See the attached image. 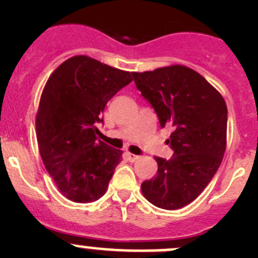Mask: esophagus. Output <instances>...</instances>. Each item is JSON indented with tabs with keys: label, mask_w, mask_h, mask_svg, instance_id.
Returning <instances> with one entry per match:
<instances>
[{
	"label": "esophagus",
	"mask_w": 258,
	"mask_h": 258,
	"mask_svg": "<svg viewBox=\"0 0 258 258\" xmlns=\"http://www.w3.org/2000/svg\"><path fill=\"white\" fill-rule=\"evenodd\" d=\"M127 157H128V160L131 161V162H135V161H137L140 158V156L137 155H134V153H127Z\"/></svg>",
	"instance_id": "1"
}]
</instances>
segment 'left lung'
Here are the masks:
<instances>
[{
	"label": "left lung",
	"mask_w": 258,
	"mask_h": 258,
	"mask_svg": "<svg viewBox=\"0 0 258 258\" xmlns=\"http://www.w3.org/2000/svg\"><path fill=\"white\" fill-rule=\"evenodd\" d=\"M134 81L158 117L161 128H173L170 160L156 157L157 175L142 182V194L155 206L177 210L191 204L210 183L226 150L227 106L200 74L171 66L139 74Z\"/></svg>",
	"instance_id": "8db88e82"
}]
</instances>
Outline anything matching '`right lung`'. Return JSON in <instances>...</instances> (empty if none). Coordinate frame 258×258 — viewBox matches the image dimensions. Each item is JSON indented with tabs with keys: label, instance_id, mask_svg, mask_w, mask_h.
I'll return each instance as SVG.
<instances>
[{
	"label": "right lung",
	"instance_id": "obj_1",
	"mask_svg": "<svg viewBox=\"0 0 258 258\" xmlns=\"http://www.w3.org/2000/svg\"><path fill=\"white\" fill-rule=\"evenodd\" d=\"M132 81L130 72L75 56L49 76L36 117L46 170L64 197L79 204L105 195L122 151L98 140L108 101Z\"/></svg>",
	"mask_w": 258,
	"mask_h": 258
}]
</instances>
